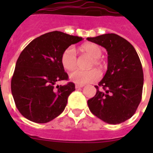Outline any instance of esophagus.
I'll list each match as a JSON object with an SVG mask.
<instances>
[{
	"instance_id": "34e87169",
	"label": "esophagus",
	"mask_w": 153,
	"mask_h": 153,
	"mask_svg": "<svg viewBox=\"0 0 153 153\" xmlns=\"http://www.w3.org/2000/svg\"><path fill=\"white\" fill-rule=\"evenodd\" d=\"M84 85H79V84H76L75 85V88L77 89H79V88H82V87H83Z\"/></svg>"
}]
</instances>
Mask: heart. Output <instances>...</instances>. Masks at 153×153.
<instances>
[{
  "instance_id": "1",
  "label": "heart",
  "mask_w": 153,
  "mask_h": 153,
  "mask_svg": "<svg viewBox=\"0 0 153 153\" xmlns=\"http://www.w3.org/2000/svg\"><path fill=\"white\" fill-rule=\"evenodd\" d=\"M82 51L88 54L94 58L92 65L103 67L104 62L100 59L102 54V50L100 46L98 44L88 43L83 44L80 48ZM61 63L65 70L68 71H71L77 67V55L74 48L69 47L65 49L61 55ZM101 74L98 71L95 69L87 70V71H82V70H76L70 74V79L73 82L79 85L93 82L100 79Z\"/></svg>"
}]
</instances>
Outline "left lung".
Listing matches in <instances>:
<instances>
[{"mask_svg":"<svg viewBox=\"0 0 153 153\" xmlns=\"http://www.w3.org/2000/svg\"><path fill=\"white\" fill-rule=\"evenodd\" d=\"M87 39L108 52L107 71L95 86L94 97L87 101L89 109L106 123H122L135 114L141 101L144 74L140 58L133 45L118 35L108 33Z\"/></svg>","mask_w":153,"mask_h":153,"instance_id":"1","label":"left lung"}]
</instances>
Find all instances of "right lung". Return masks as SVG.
I'll use <instances>...</instances> for the list:
<instances>
[{
	"label": "right lung",
	"instance_id": "1",
	"mask_svg": "<svg viewBox=\"0 0 153 153\" xmlns=\"http://www.w3.org/2000/svg\"><path fill=\"white\" fill-rule=\"evenodd\" d=\"M82 39L55 31L33 39L20 53L11 91L16 106L25 118L36 123H47L64 110L75 86L70 82L55 87L57 82L68 79L61 55L65 49Z\"/></svg>",
	"mask_w": 153,
	"mask_h": 153
}]
</instances>
